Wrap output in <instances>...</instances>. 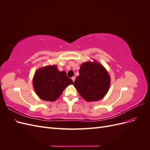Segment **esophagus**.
<instances>
[{"label":"esophagus","mask_w":150,"mask_h":150,"mask_svg":"<svg viewBox=\"0 0 150 150\" xmlns=\"http://www.w3.org/2000/svg\"><path fill=\"white\" fill-rule=\"evenodd\" d=\"M71 79H72V80L73 81V82H74V81H75V79H76V77L75 76H73V77H72L71 78Z\"/></svg>","instance_id":"esophagus-1"}]
</instances>
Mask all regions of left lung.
I'll use <instances>...</instances> for the list:
<instances>
[{
    "label": "left lung",
    "instance_id": "left-lung-1",
    "mask_svg": "<svg viewBox=\"0 0 150 150\" xmlns=\"http://www.w3.org/2000/svg\"><path fill=\"white\" fill-rule=\"evenodd\" d=\"M79 72L74 86L81 97L87 101H96L105 96L110 88V78L101 64L85 62L81 66Z\"/></svg>",
    "mask_w": 150,
    "mask_h": 150
}]
</instances>
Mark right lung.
<instances>
[{
	"label": "right lung",
	"mask_w": 150,
	"mask_h": 150,
	"mask_svg": "<svg viewBox=\"0 0 150 150\" xmlns=\"http://www.w3.org/2000/svg\"><path fill=\"white\" fill-rule=\"evenodd\" d=\"M72 80L65 71H59L56 66H46L38 69L34 74L33 86L38 96L44 101H54L61 96Z\"/></svg>",
	"instance_id": "add662e5"
}]
</instances>
